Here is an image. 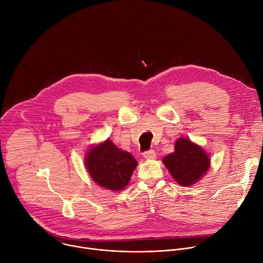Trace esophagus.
<instances>
[{
	"instance_id": "34e87169",
	"label": "esophagus",
	"mask_w": 263,
	"mask_h": 263,
	"mask_svg": "<svg viewBox=\"0 0 263 263\" xmlns=\"http://www.w3.org/2000/svg\"><path fill=\"white\" fill-rule=\"evenodd\" d=\"M143 157L145 159H154L156 157V153L154 149H148V151H145L143 153Z\"/></svg>"
}]
</instances>
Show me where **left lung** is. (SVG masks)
I'll return each mask as SVG.
<instances>
[{
    "instance_id": "8db88e82",
    "label": "left lung",
    "mask_w": 263,
    "mask_h": 263,
    "mask_svg": "<svg viewBox=\"0 0 263 263\" xmlns=\"http://www.w3.org/2000/svg\"><path fill=\"white\" fill-rule=\"evenodd\" d=\"M174 180L181 186L197 183L210 166L209 155L191 139L180 137L175 143V152L162 159Z\"/></svg>"
}]
</instances>
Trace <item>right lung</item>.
<instances>
[{"instance_id":"1","label":"right lung","mask_w":263,"mask_h":263,"mask_svg":"<svg viewBox=\"0 0 263 263\" xmlns=\"http://www.w3.org/2000/svg\"><path fill=\"white\" fill-rule=\"evenodd\" d=\"M84 161L91 179L114 192L125 189L138 164L130 153L122 151L110 139L91 146Z\"/></svg>"}]
</instances>
